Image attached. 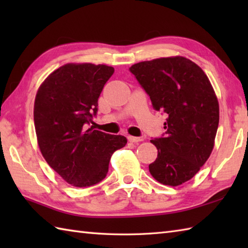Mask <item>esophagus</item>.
<instances>
[{"mask_svg": "<svg viewBox=\"0 0 248 248\" xmlns=\"http://www.w3.org/2000/svg\"><path fill=\"white\" fill-rule=\"evenodd\" d=\"M128 140L130 143H139V141L141 140L140 138H136V136H128Z\"/></svg>", "mask_w": 248, "mask_h": 248, "instance_id": "1", "label": "esophagus"}]
</instances>
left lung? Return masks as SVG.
I'll list each match as a JSON object with an SVG mask.
<instances>
[{
  "label": "left lung",
  "instance_id": "1",
  "mask_svg": "<svg viewBox=\"0 0 248 248\" xmlns=\"http://www.w3.org/2000/svg\"><path fill=\"white\" fill-rule=\"evenodd\" d=\"M130 71L154 108L168 116L164 138L150 140L157 157L149 171L164 186H180L196 175L213 150L219 105L212 84L198 65L179 55L140 62Z\"/></svg>",
  "mask_w": 248,
  "mask_h": 248
}]
</instances>
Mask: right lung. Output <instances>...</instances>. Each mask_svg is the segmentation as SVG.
<instances>
[{
	"label": "right lung",
	"instance_id": "add662e5",
	"mask_svg": "<svg viewBox=\"0 0 248 248\" xmlns=\"http://www.w3.org/2000/svg\"><path fill=\"white\" fill-rule=\"evenodd\" d=\"M114 68L69 62L41 83L34 103V123L41 155L76 187L97 184L108 171L110 155L127 144L123 135L86 129L98 110V98Z\"/></svg>",
	"mask_w": 248,
	"mask_h": 248
}]
</instances>
